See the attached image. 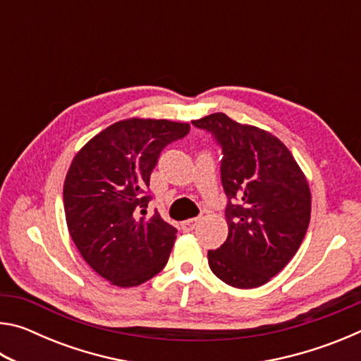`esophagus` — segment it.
<instances>
[{
  "mask_svg": "<svg viewBox=\"0 0 361 361\" xmlns=\"http://www.w3.org/2000/svg\"><path fill=\"white\" fill-rule=\"evenodd\" d=\"M199 223V218H192V219H186V221L181 223L183 231H192L195 228V224Z\"/></svg>",
  "mask_w": 361,
  "mask_h": 361,
  "instance_id": "34e87169",
  "label": "esophagus"
}]
</instances>
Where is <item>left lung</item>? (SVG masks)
Masks as SVG:
<instances>
[{"mask_svg": "<svg viewBox=\"0 0 361 361\" xmlns=\"http://www.w3.org/2000/svg\"><path fill=\"white\" fill-rule=\"evenodd\" d=\"M192 126L221 148V185L229 234L209 250L212 272L235 288L264 285L298 252L310 221V191L279 138L213 113Z\"/></svg>", "mask_w": 361, "mask_h": 361, "instance_id": "1", "label": "left lung"}]
</instances>
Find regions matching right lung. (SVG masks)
<instances>
[{
  "label": "right lung",
  "mask_w": 361,
  "mask_h": 361,
  "mask_svg": "<svg viewBox=\"0 0 361 361\" xmlns=\"http://www.w3.org/2000/svg\"><path fill=\"white\" fill-rule=\"evenodd\" d=\"M189 124L127 119L94 137L73 159L63 185L66 224L94 271L118 286H137L167 264L176 239L157 212L146 218L159 156Z\"/></svg>",
  "instance_id": "right-lung-1"
}]
</instances>
